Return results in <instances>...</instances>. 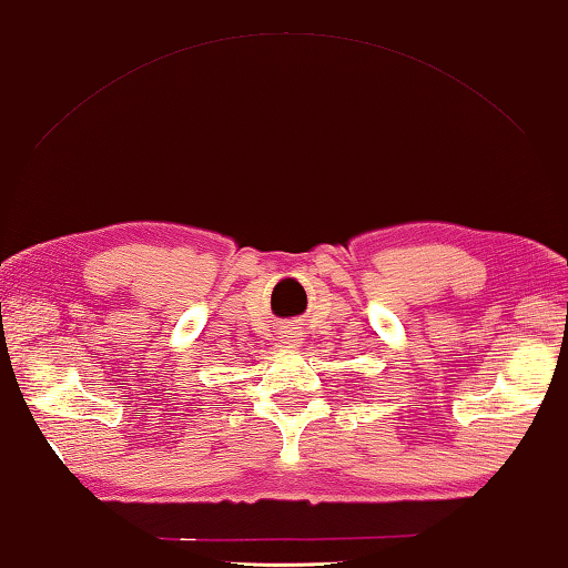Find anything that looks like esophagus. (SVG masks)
Returning a JSON list of instances; mask_svg holds the SVG:
<instances>
[{"mask_svg": "<svg viewBox=\"0 0 568 568\" xmlns=\"http://www.w3.org/2000/svg\"><path fill=\"white\" fill-rule=\"evenodd\" d=\"M284 337H286V345H292V347H296V345H300V339H296V334H284Z\"/></svg>", "mask_w": 568, "mask_h": 568, "instance_id": "1", "label": "esophagus"}]
</instances>
